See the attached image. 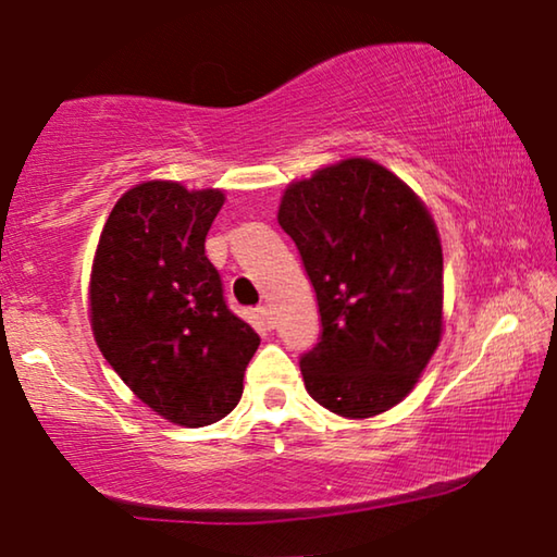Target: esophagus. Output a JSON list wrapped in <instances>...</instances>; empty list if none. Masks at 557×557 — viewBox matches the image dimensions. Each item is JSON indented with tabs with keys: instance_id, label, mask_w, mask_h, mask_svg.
Wrapping results in <instances>:
<instances>
[{
	"instance_id": "1",
	"label": "esophagus",
	"mask_w": 557,
	"mask_h": 557,
	"mask_svg": "<svg viewBox=\"0 0 557 557\" xmlns=\"http://www.w3.org/2000/svg\"><path fill=\"white\" fill-rule=\"evenodd\" d=\"M258 314H261V319H263V324L269 326V330H273V326H276V317H273V311H271V307H258Z\"/></svg>"
}]
</instances>
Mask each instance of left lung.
<instances>
[{
    "label": "left lung",
    "instance_id": "8db88e82",
    "mask_svg": "<svg viewBox=\"0 0 557 557\" xmlns=\"http://www.w3.org/2000/svg\"><path fill=\"white\" fill-rule=\"evenodd\" d=\"M278 225L322 314V337L299 362L307 393L345 418L398 406L444 332V253L429 208L383 164L352 157L292 182Z\"/></svg>",
    "mask_w": 557,
    "mask_h": 557
}]
</instances>
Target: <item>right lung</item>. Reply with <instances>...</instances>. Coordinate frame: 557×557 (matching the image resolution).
Returning a JSON list of instances; mask_svg holds the SVG:
<instances>
[{
	"label": "right lung",
	"mask_w": 557,
	"mask_h": 557,
	"mask_svg": "<svg viewBox=\"0 0 557 557\" xmlns=\"http://www.w3.org/2000/svg\"><path fill=\"white\" fill-rule=\"evenodd\" d=\"M223 189L141 182L119 197L90 271V330L119 377L157 416L200 429L238 406L261 337L223 299L205 235Z\"/></svg>",
	"instance_id": "add662e5"
}]
</instances>
